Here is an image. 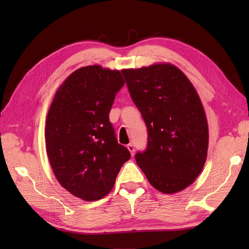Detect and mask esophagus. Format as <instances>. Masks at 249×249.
Masks as SVG:
<instances>
[{
  "label": "esophagus",
  "mask_w": 249,
  "mask_h": 249,
  "mask_svg": "<svg viewBox=\"0 0 249 249\" xmlns=\"http://www.w3.org/2000/svg\"><path fill=\"white\" fill-rule=\"evenodd\" d=\"M127 149H129L130 150V153H131V155L132 156H134V154H135V146H134V144H132V143H131V144H127Z\"/></svg>",
  "instance_id": "1"
}]
</instances>
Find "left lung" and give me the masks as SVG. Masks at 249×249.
<instances>
[{"label": "left lung", "mask_w": 249, "mask_h": 249, "mask_svg": "<svg viewBox=\"0 0 249 249\" xmlns=\"http://www.w3.org/2000/svg\"><path fill=\"white\" fill-rule=\"evenodd\" d=\"M147 127V146L135 155L149 184L163 193L190 186L207 160L209 129L196 90L169 63L122 71Z\"/></svg>", "instance_id": "obj_1"}]
</instances>
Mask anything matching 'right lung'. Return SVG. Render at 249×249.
<instances>
[{
  "label": "right lung",
  "mask_w": 249,
  "mask_h": 249,
  "mask_svg": "<svg viewBox=\"0 0 249 249\" xmlns=\"http://www.w3.org/2000/svg\"><path fill=\"white\" fill-rule=\"evenodd\" d=\"M124 85L119 71L82 67L58 88L50 107L46 143L52 169L60 185L83 200L106 196L131 158L109 120Z\"/></svg>",
  "instance_id": "obj_1"
}]
</instances>
